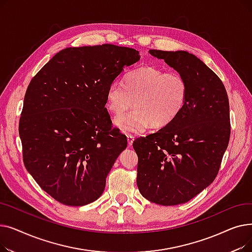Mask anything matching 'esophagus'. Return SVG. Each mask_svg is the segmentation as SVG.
<instances>
[{"label": "esophagus", "mask_w": 252, "mask_h": 252, "mask_svg": "<svg viewBox=\"0 0 252 252\" xmlns=\"http://www.w3.org/2000/svg\"><path fill=\"white\" fill-rule=\"evenodd\" d=\"M126 139H127V144H128V146H131V145H133L134 140H135V137H134V136H131V135H126Z\"/></svg>", "instance_id": "esophagus-1"}]
</instances>
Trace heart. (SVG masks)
I'll return each instance as SVG.
<instances>
[{
  "label": "heart",
  "mask_w": 252,
  "mask_h": 252,
  "mask_svg": "<svg viewBox=\"0 0 252 252\" xmlns=\"http://www.w3.org/2000/svg\"><path fill=\"white\" fill-rule=\"evenodd\" d=\"M188 97V83L181 73L156 66H143L126 73L125 84L113 81L106 91V107L122 113L133 103L135 109L118 115L114 125L126 133L163 127L181 113Z\"/></svg>",
  "instance_id": "b5f03b06"
}]
</instances>
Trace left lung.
<instances>
[{
  "instance_id": "left-lung-1",
  "label": "left lung",
  "mask_w": 252,
  "mask_h": 252,
  "mask_svg": "<svg viewBox=\"0 0 252 252\" xmlns=\"http://www.w3.org/2000/svg\"><path fill=\"white\" fill-rule=\"evenodd\" d=\"M149 53L186 78L188 97L174 122L134 141L137 185L153 203H186L219 173L231 134L229 99L219 76L189 52Z\"/></svg>"
}]
</instances>
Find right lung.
Listing matches in <instances>:
<instances>
[{
    "label": "right lung",
    "mask_w": 252,
    "mask_h": 252,
    "mask_svg": "<svg viewBox=\"0 0 252 252\" xmlns=\"http://www.w3.org/2000/svg\"><path fill=\"white\" fill-rule=\"evenodd\" d=\"M139 54L110 44L66 48L30 83L19 122L23 162L60 203L83 206L102 195L127 144L111 128L106 91Z\"/></svg>",
    "instance_id": "1"
}]
</instances>
